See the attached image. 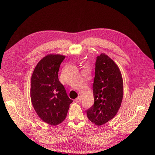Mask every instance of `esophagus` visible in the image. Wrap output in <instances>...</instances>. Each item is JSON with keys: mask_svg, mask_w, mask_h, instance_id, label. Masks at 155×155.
<instances>
[{"mask_svg": "<svg viewBox=\"0 0 155 155\" xmlns=\"http://www.w3.org/2000/svg\"><path fill=\"white\" fill-rule=\"evenodd\" d=\"M81 100H82L81 97V96H78V98L75 100V101H76V103H79V102H81Z\"/></svg>", "mask_w": 155, "mask_h": 155, "instance_id": "esophagus-1", "label": "esophagus"}]
</instances>
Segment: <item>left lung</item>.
<instances>
[{"label": "left lung", "instance_id": "obj_1", "mask_svg": "<svg viewBox=\"0 0 155 155\" xmlns=\"http://www.w3.org/2000/svg\"><path fill=\"white\" fill-rule=\"evenodd\" d=\"M92 90L94 104L86 111L89 119L100 126L114 117L123 98V81L120 70L104 54L97 57Z\"/></svg>", "mask_w": 155, "mask_h": 155}]
</instances>
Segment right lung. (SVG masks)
Listing matches in <instances>:
<instances>
[{
    "label": "right lung",
    "mask_w": 155,
    "mask_h": 155,
    "mask_svg": "<svg viewBox=\"0 0 155 155\" xmlns=\"http://www.w3.org/2000/svg\"><path fill=\"white\" fill-rule=\"evenodd\" d=\"M64 58L65 56L58 54L45 57L35 67L31 79L33 106L39 117L51 125H57L66 119L73 102L58 76Z\"/></svg>",
    "instance_id": "obj_1"
}]
</instances>
